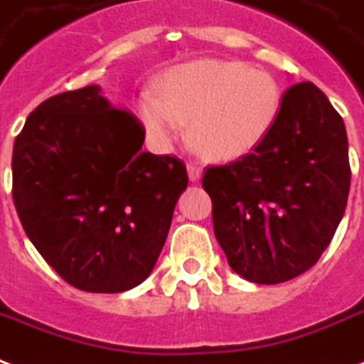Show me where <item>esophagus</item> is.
<instances>
[{
	"mask_svg": "<svg viewBox=\"0 0 364 364\" xmlns=\"http://www.w3.org/2000/svg\"><path fill=\"white\" fill-rule=\"evenodd\" d=\"M187 171H189L191 181H200V177H203V168H200L198 164L189 161V164H187Z\"/></svg>",
	"mask_w": 364,
	"mask_h": 364,
	"instance_id": "1",
	"label": "esophagus"
}]
</instances>
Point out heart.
I'll return each instance as SVG.
<instances>
[{
  "label": "heart",
  "instance_id": "obj_1",
  "mask_svg": "<svg viewBox=\"0 0 364 364\" xmlns=\"http://www.w3.org/2000/svg\"><path fill=\"white\" fill-rule=\"evenodd\" d=\"M282 107L278 80L241 61L198 59L164 77L160 94L139 100L148 134L169 144L191 121V142L210 160L249 154L276 125Z\"/></svg>",
  "mask_w": 364,
  "mask_h": 364
}]
</instances>
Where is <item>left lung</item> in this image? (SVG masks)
Masks as SVG:
<instances>
[{
  "label": "left lung",
  "instance_id": "1",
  "mask_svg": "<svg viewBox=\"0 0 364 364\" xmlns=\"http://www.w3.org/2000/svg\"><path fill=\"white\" fill-rule=\"evenodd\" d=\"M349 185L346 125L312 82L285 90L276 125L252 152L203 175L228 262L266 285L318 262L343 218Z\"/></svg>",
  "mask_w": 364,
  "mask_h": 364
}]
</instances>
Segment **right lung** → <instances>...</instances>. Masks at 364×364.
Masks as SVG:
<instances>
[{
    "mask_svg": "<svg viewBox=\"0 0 364 364\" xmlns=\"http://www.w3.org/2000/svg\"><path fill=\"white\" fill-rule=\"evenodd\" d=\"M144 125L100 86L55 94L13 146V203L26 235L67 284L121 293L150 276L189 175L142 152Z\"/></svg>",
    "mask_w": 364,
    "mask_h": 364,
    "instance_id": "obj_1",
    "label": "right lung"
}]
</instances>
